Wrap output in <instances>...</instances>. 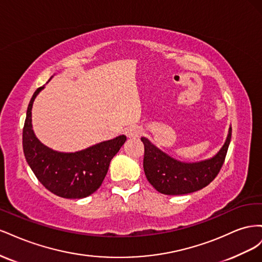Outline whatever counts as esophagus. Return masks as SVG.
Here are the masks:
<instances>
[{
    "mask_svg": "<svg viewBox=\"0 0 262 262\" xmlns=\"http://www.w3.org/2000/svg\"><path fill=\"white\" fill-rule=\"evenodd\" d=\"M124 134L126 136V138L136 139V138H139L142 134V129L138 125H131L129 128L125 129Z\"/></svg>",
    "mask_w": 262,
    "mask_h": 262,
    "instance_id": "obj_1",
    "label": "esophagus"
}]
</instances>
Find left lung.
Here are the masks:
<instances>
[{"mask_svg": "<svg viewBox=\"0 0 262 262\" xmlns=\"http://www.w3.org/2000/svg\"><path fill=\"white\" fill-rule=\"evenodd\" d=\"M232 126H229L225 143L219 152L208 160L186 163L176 160L155 146L146 138L144 144L143 168L148 182L158 192L168 195L187 194L207 187L217 176L231 143Z\"/></svg>", "mask_w": 262, "mask_h": 262, "instance_id": "obj_1", "label": "left lung"}]
</instances>
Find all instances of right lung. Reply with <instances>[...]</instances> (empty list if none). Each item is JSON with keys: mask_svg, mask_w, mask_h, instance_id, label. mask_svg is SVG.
Wrapping results in <instances>:
<instances>
[{"mask_svg": "<svg viewBox=\"0 0 262 262\" xmlns=\"http://www.w3.org/2000/svg\"><path fill=\"white\" fill-rule=\"evenodd\" d=\"M43 89L45 85L34 93L27 108L23 129L24 154L37 179L49 191L66 199H82L101 186L110 162L126 138L119 136L74 153L58 152L46 146L36 137L31 123L33 104Z\"/></svg>", "mask_w": 262, "mask_h": 262, "instance_id": "add662e5", "label": "right lung"}]
</instances>
